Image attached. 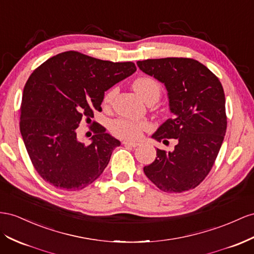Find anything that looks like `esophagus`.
Here are the masks:
<instances>
[{
  "instance_id": "obj_1",
  "label": "esophagus",
  "mask_w": 254,
  "mask_h": 254,
  "mask_svg": "<svg viewBox=\"0 0 254 254\" xmlns=\"http://www.w3.org/2000/svg\"><path fill=\"white\" fill-rule=\"evenodd\" d=\"M123 144H124L125 146H128V147H136L139 145L138 143L135 142H128V141H123Z\"/></svg>"
}]
</instances>
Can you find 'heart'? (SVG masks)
<instances>
[{"label":"heart","instance_id":"heart-1","mask_svg":"<svg viewBox=\"0 0 254 254\" xmlns=\"http://www.w3.org/2000/svg\"><path fill=\"white\" fill-rule=\"evenodd\" d=\"M134 91L138 93L144 100H148L150 98L158 99L160 95V85L157 83L153 78L149 77H141L133 82ZM116 94V90L109 91L105 96V104H110L114 96ZM147 128V124L144 122H138L130 119H118L111 123L110 129L113 134L122 139L127 140H135L138 139L142 133V130Z\"/></svg>","mask_w":254,"mask_h":254}]
</instances>
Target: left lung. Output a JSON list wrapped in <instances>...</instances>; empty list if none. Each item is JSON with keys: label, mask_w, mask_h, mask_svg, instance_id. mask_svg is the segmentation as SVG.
I'll return each mask as SVG.
<instances>
[{"label": "left lung", "mask_w": 254, "mask_h": 254, "mask_svg": "<svg viewBox=\"0 0 254 254\" xmlns=\"http://www.w3.org/2000/svg\"><path fill=\"white\" fill-rule=\"evenodd\" d=\"M140 69L164 84L173 114L156 130V141L176 139L173 152L157 148L144 173L164 192L195 188L209 173L227 130L225 97L220 81L192 59L138 61Z\"/></svg>", "instance_id": "obj_1"}]
</instances>
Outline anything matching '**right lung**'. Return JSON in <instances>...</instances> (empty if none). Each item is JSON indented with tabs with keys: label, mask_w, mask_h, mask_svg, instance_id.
Listing matches in <instances>:
<instances>
[{
	"label": "right lung",
	"mask_w": 254,
	"mask_h": 254,
	"mask_svg": "<svg viewBox=\"0 0 254 254\" xmlns=\"http://www.w3.org/2000/svg\"><path fill=\"white\" fill-rule=\"evenodd\" d=\"M136 70L132 62L113 63L66 51L47 60L26 81L20 132L37 173L52 186L81 190L104 172L121 142L96 123L91 144L77 135L82 120L101 111L105 92Z\"/></svg>",
	"instance_id": "add662e5"
}]
</instances>
